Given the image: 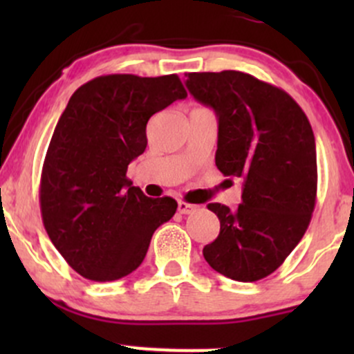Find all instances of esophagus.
<instances>
[{"instance_id": "1", "label": "esophagus", "mask_w": 354, "mask_h": 354, "mask_svg": "<svg viewBox=\"0 0 354 354\" xmlns=\"http://www.w3.org/2000/svg\"><path fill=\"white\" fill-rule=\"evenodd\" d=\"M196 209V205H191V203H186V201H178V211H180L181 214H189L193 213V211Z\"/></svg>"}]
</instances>
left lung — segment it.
Wrapping results in <instances>:
<instances>
[{
    "label": "left lung",
    "instance_id": "8db88e82",
    "mask_svg": "<svg viewBox=\"0 0 354 354\" xmlns=\"http://www.w3.org/2000/svg\"><path fill=\"white\" fill-rule=\"evenodd\" d=\"M193 98L218 118V169L241 178V205L209 203L219 234L203 248L214 271L251 283L278 270L306 233L316 203L310 121L283 89L241 71L188 73Z\"/></svg>",
    "mask_w": 354,
    "mask_h": 354
}]
</instances>
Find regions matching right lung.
I'll return each instance as SVG.
<instances>
[{
    "mask_svg": "<svg viewBox=\"0 0 354 354\" xmlns=\"http://www.w3.org/2000/svg\"><path fill=\"white\" fill-rule=\"evenodd\" d=\"M188 96L176 75H108L73 93L44 158L39 203L51 243L76 273L115 281L143 263L173 198H148L126 178L148 145L146 123Z\"/></svg>",
    "mask_w": 354,
    "mask_h": 354,
    "instance_id": "1",
    "label": "right lung"
}]
</instances>
